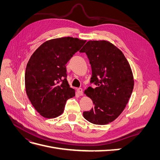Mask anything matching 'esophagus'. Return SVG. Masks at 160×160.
<instances>
[{
  "mask_svg": "<svg viewBox=\"0 0 160 160\" xmlns=\"http://www.w3.org/2000/svg\"><path fill=\"white\" fill-rule=\"evenodd\" d=\"M77 91V93H78L79 95H83V89L81 88H78Z\"/></svg>",
  "mask_w": 160,
  "mask_h": 160,
  "instance_id": "34e87169",
  "label": "esophagus"
}]
</instances>
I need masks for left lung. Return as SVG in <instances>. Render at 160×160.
<instances>
[{
  "label": "left lung",
  "instance_id": "8db88e82",
  "mask_svg": "<svg viewBox=\"0 0 160 160\" xmlns=\"http://www.w3.org/2000/svg\"><path fill=\"white\" fill-rule=\"evenodd\" d=\"M80 52L88 55L92 69L90 82L97 85L84 92L94 108L84 111L83 117L93 124H108L122 113L132 95V69L123 53L107 41H89Z\"/></svg>",
  "mask_w": 160,
  "mask_h": 160
}]
</instances>
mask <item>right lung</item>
<instances>
[{
  "label": "right lung",
  "instance_id": "obj_1",
  "mask_svg": "<svg viewBox=\"0 0 160 160\" xmlns=\"http://www.w3.org/2000/svg\"><path fill=\"white\" fill-rule=\"evenodd\" d=\"M86 41L62 37L45 42L33 52L25 71L28 99L45 118H55L63 112L67 99L75 92L67 80V62Z\"/></svg>",
  "mask_w": 160,
  "mask_h": 160
}]
</instances>
